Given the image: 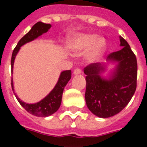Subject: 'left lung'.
Returning <instances> with one entry per match:
<instances>
[{
  "label": "left lung",
  "mask_w": 147,
  "mask_h": 147,
  "mask_svg": "<svg viewBox=\"0 0 147 147\" xmlns=\"http://www.w3.org/2000/svg\"><path fill=\"white\" fill-rule=\"evenodd\" d=\"M51 27V25L49 24H44L42 22H38L37 24L34 25L30 30L25 34L22 38L19 41L16 46L15 47L14 50L12 52L11 60V89L14 90V86H13V79H12V71H13V65H14V61L16 56L20 50V49L22 45L26 44L27 42H30L33 41L39 36H41L42 34L46 33L49 28ZM71 76V70L63 71L61 73V76L59 77L57 83L52 91L48 95L45 97L44 98L41 100L40 102L34 103V104H27L26 102H24L21 99L18 98V96L16 95V98H17L18 102H20L23 107H24L27 112L33 114L37 117H48L52 114H53L58 110L60 108V105L61 103V98L62 94L64 90V86L67 85L68 81L70 80Z\"/></svg>",
  "instance_id": "left-lung-1"
}]
</instances>
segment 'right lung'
Returning <instances> with one entry per match:
<instances>
[{
	"mask_svg": "<svg viewBox=\"0 0 147 147\" xmlns=\"http://www.w3.org/2000/svg\"><path fill=\"white\" fill-rule=\"evenodd\" d=\"M122 49L115 52L109 60L119 63L110 80H103L100 73L105 67L99 63L87 65L85 99L90 111L101 118H107L123 109L136 91L137 85V61L128 43L120 38Z\"/></svg>",
	"mask_w": 147,
	"mask_h": 147,
	"instance_id": "right-lung-1",
	"label": "right lung"
}]
</instances>
